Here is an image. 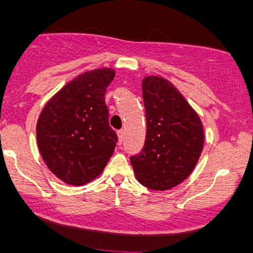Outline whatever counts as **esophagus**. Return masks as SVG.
<instances>
[{
	"mask_svg": "<svg viewBox=\"0 0 253 253\" xmlns=\"http://www.w3.org/2000/svg\"><path fill=\"white\" fill-rule=\"evenodd\" d=\"M117 135H118V143L122 144V143L124 142V138H126V133H124L123 130H118Z\"/></svg>",
	"mask_w": 253,
	"mask_h": 253,
	"instance_id": "obj_1",
	"label": "esophagus"
}]
</instances>
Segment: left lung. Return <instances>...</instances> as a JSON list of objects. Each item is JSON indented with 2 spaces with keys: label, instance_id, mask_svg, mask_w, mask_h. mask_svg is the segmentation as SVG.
<instances>
[{
  "label": "left lung",
  "instance_id": "1",
  "mask_svg": "<svg viewBox=\"0 0 253 253\" xmlns=\"http://www.w3.org/2000/svg\"><path fill=\"white\" fill-rule=\"evenodd\" d=\"M146 136L141 152L130 157L138 182L152 190H169L195 169L204 144L201 118L169 81L143 80Z\"/></svg>",
  "mask_w": 253,
  "mask_h": 253
}]
</instances>
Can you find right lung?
<instances>
[{
	"label": "right lung",
	"mask_w": 253,
	"mask_h": 253,
	"mask_svg": "<svg viewBox=\"0 0 253 253\" xmlns=\"http://www.w3.org/2000/svg\"><path fill=\"white\" fill-rule=\"evenodd\" d=\"M110 68L86 71L70 81L45 104L37 121V144L51 172L71 185L99 176L118 137L109 126L105 91Z\"/></svg>",
	"instance_id": "obj_1"
}]
</instances>
